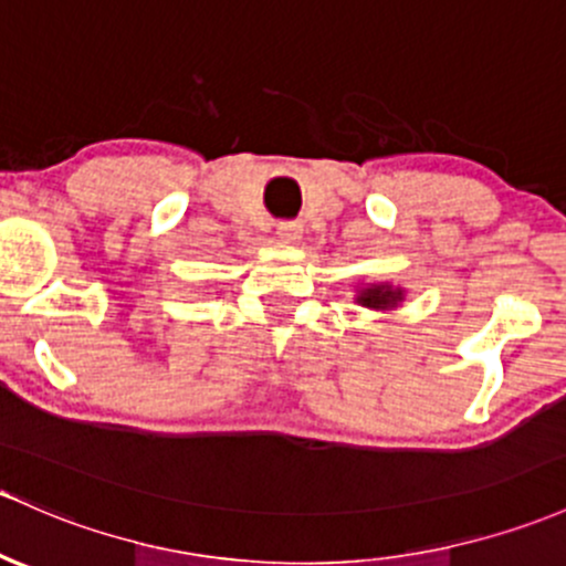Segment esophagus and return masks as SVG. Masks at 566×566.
<instances>
[{"label":"esophagus","instance_id":"1","mask_svg":"<svg viewBox=\"0 0 566 566\" xmlns=\"http://www.w3.org/2000/svg\"><path fill=\"white\" fill-rule=\"evenodd\" d=\"M302 232H305V227H302L300 221H281V223H277V237H281L283 242H300Z\"/></svg>","mask_w":566,"mask_h":566}]
</instances>
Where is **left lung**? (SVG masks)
Masks as SVG:
<instances>
[{
	"label": "left lung",
	"instance_id": "8db88e82",
	"mask_svg": "<svg viewBox=\"0 0 566 566\" xmlns=\"http://www.w3.org/2000/svg\"><path fill=\"white\" fill-rule=\"evenodd\" d=\"M354 302L358 307L375 310V313H391V310L402 307L405 289L402 285H391L388 281L358 283Z\"/></svg>",
	"mask_w": 566,
	"mask_h": 566
}]
</instances>
